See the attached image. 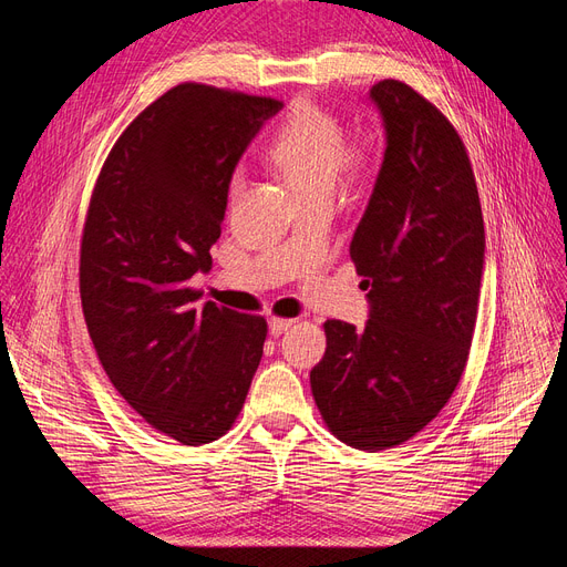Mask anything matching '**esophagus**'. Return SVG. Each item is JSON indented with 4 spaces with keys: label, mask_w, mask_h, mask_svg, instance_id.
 Here are the masks:
<instances>
[{
    "label": "esophagus",
    "mask_w": 567,
    "mask_h": 567,
    "mask_svg": "<svg viewBox=\"0 0 567 567\" xmlns=\"http://www.w3.org/2000/svg\"><path fill=\"white\" fill-rule=\"evenodd\" d=\"M296 323V319H281V317H271L269 319V331L274 333V336H281V333H286L290 326Z\"/></svg>",
    "instance_id": "obj_1"
}]
</instances>
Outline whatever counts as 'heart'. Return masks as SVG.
<instances>
[{
	"mask_svg": "<svg viewBox=\"0 0 567 567\" xmlns=\"http://www.w3.org/2000/svg\"><path fill=\"white\" fill-rule=\"evenodd\" d=\"M269 163L296 188L300 198L331 196L342 169L362 167V156L348 151V134L338 117L312 101H302L274 134L267 148ZM244 184L241 169L229 182L236 196Z\"/></svg>",
	"mask_w": 567,
	"mask_h": 567,
	"instance_id": "1",
	"label": "heart"
}]
</instances>
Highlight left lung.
<instances>
[{
  "label": "left lung",
  "mask_w": 567,
  "mask_h": 567,
  "mask_svg": "<svg viewBox=\"0 0 567 567\" xmlns=\"http://www.w3.org/2000/svg\"><path fill=\"white\" fill-rule=\"evenodd\" d=\"M385 127V156L350 257L364 277V329L329 319L312 369L329 431L379 452L414 437L450 402L477 319L485 225L458 132L400 80L369 92Z\"/></svg>",
  "instance_id": "1"
}]
</instances>
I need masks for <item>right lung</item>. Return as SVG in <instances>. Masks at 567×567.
Instances as JSON below:
<instances>
[{"instance_id": "right-lung-1", "label": "right lung", "mask_w": 567, "mask_h": 567, "mask_svg": "<svg viewBox=\"0 0 567 567\" xmlns=\"http://www.w3.org/2000/svg\"><path fill=\"white\" fill-rule=\"evenodd\" d=\"M281 101L184 82L117 136L80 244V298L99 362L151 427L188 447L241 414L267 321L188 286L213 267L234 167Z\"/></svg>"}]
</instances>
